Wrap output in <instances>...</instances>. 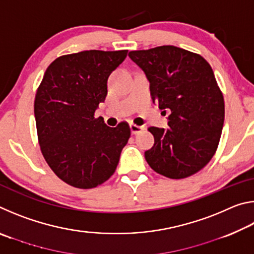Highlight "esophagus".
<instances>
[{"label": "esophagus", "instance_id": "1", "mask_svg": "<svg viewBox=\"0 0 254 254\" xmlns=\"http://www.w3.org/2000/svg\"><path fill=\"white\" fill-rule=\"evenodd\" d=\"M145 128V127L143 126H135V124H130V130L132 134H137L141 131H143Z\"/></svg>", "mask_w": 254, "mask_h": 254}]
</instances>
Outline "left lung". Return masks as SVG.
Wrapping results in <instances>:
<instances>
[{
  "label": "left lung",
  "mask_w": 254,
  "mask_h": 254,
  "mask_svg": "<svg viewBox=\"0 0 254 254\" xmlns=\"http://www.w3.org/2000/svg\"><path fill=\"white\" fill-rule=\"evenodd\" d=\"M128 57L145 74L154 104L169 113L168 128H148L154 144L145 160L171 179L196 174L213 158L224 124V98L212 67L175 46L131 51Z\"/></svg>",
  "instance_id": "8db88e82"
}]
</instances>
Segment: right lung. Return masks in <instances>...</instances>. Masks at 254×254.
Instances as JSON below:
<instances>
[{
	"label": "right lung",
	"instance_id": "obj_1",
	"mask_svg": "<svg viewBox=\"0 0 254 254\" xmlns=\"http://www.w3.org/2000/svg\"><path fill=\"white\" fill-rule=\"evenodd\" d=\"M127 50H86L50 64L34 100L38 139L47 163L76 188L106 182L131 135L126 122L110 127L95 119L107 95V79L127 58Z\"/></svg>",
	"mask_w": 254,
	"mask_h": 254
}]
</instances>
